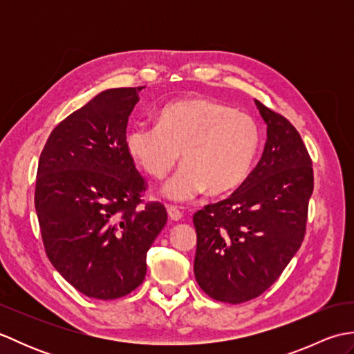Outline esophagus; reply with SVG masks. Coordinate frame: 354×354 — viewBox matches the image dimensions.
I'll use <instances>...</instances> for the list:
<instances>
[{
    "label": "esophagus",
    "mask_w": 354,
    "mask_h": 354,
    "mask_svg": "<svg viewBox=\"0 0 354 354\" xmlns=\"http://www.w3.org/2000/svg\"><path fill=\"white\" fill-rule=\"evenodd\" d=\"M167 213H169V217H170L171 221L178 222V221L183 219V213L179 212V209H178L175 205H169V207H167Z\"/></svg>",
    "instance_id": "esophagus-1"
}]
</instances>
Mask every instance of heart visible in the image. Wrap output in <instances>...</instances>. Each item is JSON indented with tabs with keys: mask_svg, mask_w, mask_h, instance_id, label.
Returning <instances> with one entry per match:
<instances>
[{
	"mask_svg": "<svg viewBox=\"0 0 354 354\" xmlns=\"http://www.w3.org/2000/svg\"><path fill=\"white\" fill-rule=\"evenodd\" d=\"M124 147L135 164L155 179H164L179 161L184 165L164 187L171 201L239 189L257 160L261 131L257 122L228 104L187 99L165 104L156 124L135 123L124 135Z\"/></svg>",
	"mask_w": 354,
	"mask_h": 354,
	"instance_id": "obj_1",
	"label": "heart"
}]
</instances>
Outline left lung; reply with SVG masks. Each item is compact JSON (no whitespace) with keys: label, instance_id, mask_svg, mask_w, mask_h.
I'll return each instance as SVG.
<instances>
[{"label":"left lung","instance_id":"8db88e82","mask_svg":"<svg viewBox=\"0 0 354 354\" xmlns=\"http://www.w3.org/2000/svg\"><path fill=\"white\" fill-rule=\"evenodd\" d=\"M266 145L246 181L194 213V277L208 297L239 304L272 286L303 243L313 169L288 118L259 100Z\"/></svg>","mask_w":354,"mask_h":354}]
</instances>
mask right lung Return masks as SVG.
Wrapping results in <instances>:
<instances>
[{
	"instance_id": "1",
	"label": "right lung",
	"mask_w": 354,
	"mask_h": 354,
	"mask_svg": "<svg viewBox=\"0 0 354 354\" xmlns=\"http://www.w3.org/2000/svg\"><path fill=\"white\" fill-rule=\"evenodd\" d=\"M141 89H106L74 111L53 129L37 165L35 208L45 252L89 298L137 289L167 222L160 202L141 205L147 184L124 147Z\"/></svg>"
}]
</instances>
